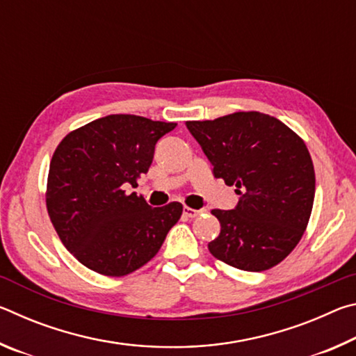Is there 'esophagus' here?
Here are the masks:
<instances>
[{"label": "esophagus", "instance_id": "esophagus-1", "mask_svg": "<svg viewBox=\"0 0 356 356\" xmlns=\"http://www.w3.org/2000/svg\"><path fill=\"white\" fill-rule=\"evenodd\" d=\"M202 212V210H196V209H191V207H184V215L188 216V218H195V216H197Z\"/></svg>", "mask_w": 356, "mask_h": 356}]
</instances>
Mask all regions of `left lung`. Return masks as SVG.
Listing matches in <instances>:
<instances>
[{
	"instance_id": "left-lung-1",
	"label": "left lung",
	"mask_w": 356,
	"mask_h": 356,
	"mask_svg": "<svg viewBox=\"0 0 356 356\" xmlns=\"http://www.w3.org/2000/svg\"><path fill=\"white\" fill-rule=\"evenodd\" d=\"M186 129L213 176L236 185L240 196L232 210H212L221 231L209 251L246 272L275 267L297 246L311 216L316 174L306 144L280 119L257 111L188 120Z\"/></svg>"
}]
</instances>
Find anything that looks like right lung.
<instances>
[{
  "label": "right lung",
  "mask_w": 356,
  "mask_h": 356,
  "mask_svg": "<svg viewBox=\"0 0 356 356\" xmlns=\"http://www.w3.org/2000/svg\"><path fill=\"white\" fill-rule=\"evenodd\" d=\"M176 125L110 114L59 143L48 172L47 210L61 242L84 267L124 276L161 248L182 215V204L150 207L124 188L138 186L152 165L156 141Z\"/></svg>",
  "instance_id": "right-lung-1"
}]
</instances>
